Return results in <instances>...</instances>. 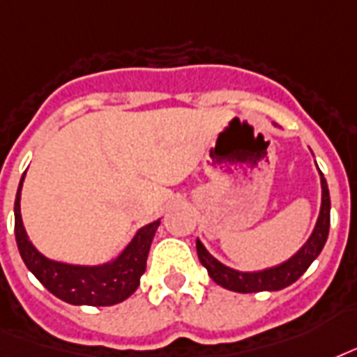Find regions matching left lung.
I'll list each match as a JSON object with an SVG mask.
<instances>
[{"mask_svg": "<svg viewBox=\"0 0 357 357\" xmlns=\"http://www.w3.org/2000/svg\"><path fill=\"white\" fill-rule=\"evenodd\" d=\"M320 186H322V204H320V214L314 225L313 233L309 240L300 248L296 255H292L289 261L281 262L278 266L266 268L261 272H238L233 268L225 266L222 262L210 255L206 248L197 240V255L199 261L206 270L208 275L218 284H222L223 289L233 292H262V291H281L284 287H289L302 275L311 262L320 255V251L324 248L328 233H330V190L326 184L324 175L320 173Z\"/></svg>", "mask_w": 357, "mask_h": 357, "instance_id": "1", "label": "left lung"}]
</instances>
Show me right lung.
I'll use <instances>...</instances> for the list:
<instances>
[{"instance_id":"right-lung-1","label":"right lung","mask_w":357,"mask_h":357,"mask_svg":"<svg viewBox=\"0 0 357 357\" xmlns=\"http://www.w3.org/2000/svg\"><path fill=\"white\" fill-rule=\"evenodd\" d=\"M16 192L15 201V236L18 251L26 262L27 270L48 289L54 296L73 305H115L132 296L139 287V279L147 268V257L154 233L160 225V220L141 227L123 253L112 262L98 266H79L66 262L52 261L44 257L27 238L26 229L22 223L20 195L22 182Z\"/></svg>"}]
</instances>
